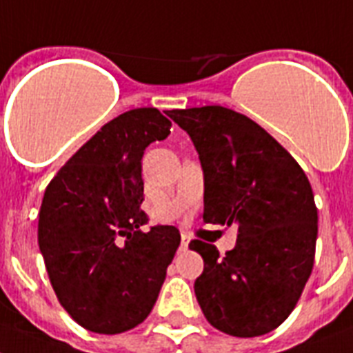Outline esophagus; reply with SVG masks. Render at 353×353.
Here are the masks:
<instances>
[{
	"label": "esophagus",
	"mask_w": 353,
	"mask_h": 353,
	"mask_svg": "<svg viewBox=\"0 0 353 353\" xmlns=\"http://www.w3.org/2000/svg\"><path fill=\"white\" fill-rule=\"evenodd\" d=\"M188 242H190V236L186 235V233H183L181 235V251H185L186 248H188Z\"/></svg>",
	"instance_id": "34e87169"
}]
</instances>
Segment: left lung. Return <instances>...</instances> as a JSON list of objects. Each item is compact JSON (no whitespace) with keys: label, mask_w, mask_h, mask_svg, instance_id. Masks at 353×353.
<instances>
[{"label":"left lung","mask_w":353,"mask_h":353,"mask_svg":"<svg viewBox=\"0 0 353 353\" xmlns=\"http://www.w3.org/2000/svg\"><path fill=\"white\" fill-rule=\"evenodd\" d=\"M168 117L190 134L204 172L210 224H236V244L192 241L204 260L194 283L204 318L235 337L280 327L294 310L316 254L318 208L303 168L268 131L222 105L172 109Z\"/></svg>","instance_id":"8db88e82"}]
</instances>
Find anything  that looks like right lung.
<instances>
[{
  "label": "right lung",
  "mask_w": 353,
  "mask_h": 353,
  "mask_svg": "<svg viewBox=\"0 0 353 353\" xmlns=\"http://www.w3.org/2000/svg\"><path fill=\"white\" fill-rule=\"evenodd\" d=\"M156 108L112 118L66 161L44 192L39 250L59 303L85 330L138 327L158 300L181 235L152 226L143 203L141 159L170 134Z\"/></svg>",
  "instance_id": "add662e5"
}]
</instances>
